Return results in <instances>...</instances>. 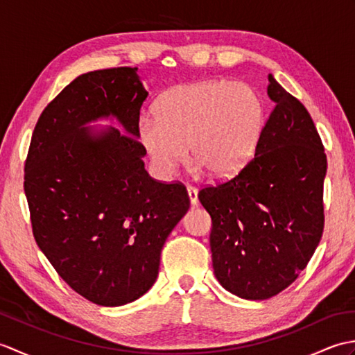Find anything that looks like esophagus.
Wrapping results in <instances>:
<instances>
[{
	"label": "esophagus",
	"mask_w": 355,
	"mask_h": 355,
	"mask_svg": "<svg viewBox=\"0 0 355 355\" xmlns=\"http://www.w3.org/2000/svg\"><path fill=\"white\" fill-rule=\"evenodd\" d=\"M187 195H189L191 205L192 206H198V191H197V187L187 186Z\"/></svg>",
	"instance_id": "34e87169"
}]
</instances>
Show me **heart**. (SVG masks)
Returning a JSON list of instances; mask_svg holds the SVG:
<instances>
[{
    "label": "heart",
    "mask_w": 355,
    "mask_h": 355,
    "mask_svg": "<svg viewBox=\"0 0 355 355\" xmlns=\"http://www.w3.org/2000/svg\"><path fill=\"white\" fill-rule=\"evenodd\" d=\"M154 119H141L137 137L154 169L171 175L187 155L214 178H230L253 157L266 125V103L244 82L200 80L160 96Z\"/></svg>",
    "instance_id": "heart-1"
}]
</instances>
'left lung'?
<instances>
[{
  "label": "left lung",
  "mask_w": 355,
  "mask_h": 355,
  "mask_svg": "<svg viewBox=\"0 0 355 355\" xmlns=\"http://www.w3.org/2000/svg\"><path fill=\"white\" fill-rule=\"evenodd\" d=\"M275 108L254 157L235 177L201 189L212 218L214 273L238 297L263 300L296 281L323 232L327 155L310 112L268 74Z\"/></svg>",
  "instance_id": "obj_1"
}]
</instances>
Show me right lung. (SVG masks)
I'll return each instance as SVG.
<instances>
[{
	"label": "right lung",
	"instance_id": "add662e5",
	"mask_svg": "<svg viewBox=\"0 0 355 355\" xmlns=\"http://www.w3.org/2000/svg\"><path fill=\"white\" fill-rule=\"evenodd\" d=\"M148 97L137 69L80 74L37 120L24 192L37 247L80 296L120 306L154 285L166 238L189 210L186 187L148 175L137 140ZM116 119V128H96Z\"/></svg>",
	"mask_w": 355,
	"mask_h": 355
}]
</instances>
